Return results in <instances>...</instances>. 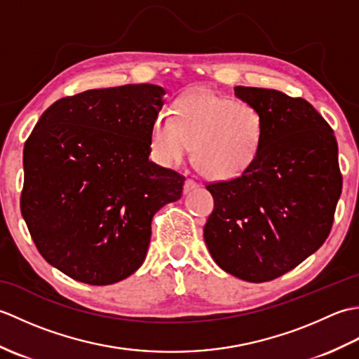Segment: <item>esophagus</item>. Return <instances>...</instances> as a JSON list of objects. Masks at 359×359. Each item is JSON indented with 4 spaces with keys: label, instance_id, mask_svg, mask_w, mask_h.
<instances>
[{
    "label": "esophagus",
    "instance_id": "esophagus-1",
    "mask_svg": "<svg viewBox=\"0 0 359 359\" xmlns=\"http://www.w3.org/2000/svg\"><path fill=\"white\" fill-rule=\"evenodd\" d=\"M197 188H199V184H197V182H194L193 179H187L185 180V185H184V191L185 193L193 191V189H197Z\"/></svg>",
    "mask_w": 359,
    "mask_h": 359
}]
</instances>
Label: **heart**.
Segmentation results:
<instances>
[{
	"label": "heart",
	"mask_w": 359,
	"mask_h": 359,
	"mask_svg": "<svg viewBox=\"0 0 359 359\" xmlns=\"http://www.w3.org/2000/svg\"><path fill=\"white\" fill-rule=\"evenodd\" d=\"M264 134L256 106L203 89L180 97L172 117L152 121L149 147L165 166L184 162L193 147V162L203 175L233 180L255 165Z\"/></svg>",
	"instance_id": "b5f03b06"
}]
</instances>
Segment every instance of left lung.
Returning a JSON list of instances; mask_svg holds the SVG:
<instances>
[{"label": "left lung", "mask_w": 359, "mask_h": 359, "mask_svg": "<svg viewBox=\"0 0 359 359\" xmlns=\"http://www.w3.org/2000/svg\"><path fill=\"white\" fill-rule=\"evenodd\" d=\"M264 118L255 165L233 180L208 184L215 210L203 238L216 264L248 282L273 280L329 238L342 189L333 129L301 97L236 86Z\"/></svg>", "instance_id": "1"}]
</instances>
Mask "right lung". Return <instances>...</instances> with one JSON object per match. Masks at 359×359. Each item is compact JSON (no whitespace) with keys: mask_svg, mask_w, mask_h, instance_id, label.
I'll use <instances>...</instances> for the list:
<instances>
[{"mask_svg":"<svg viewBox=\"0 0 359 359\" xmlns=\"http://www.w3.org/2000/svg\"><path fill=\"white\" fill-rule=\"evenodd\" d=\"M165 89L125 85L60 98L25 143L21 215L36 250L66 276L109 285L139 269L151 220L185 177L151 162Z\"/></svg>","mask_w":359,"mask_h":359,"instance_id":"obj_1","label":"right lung"}]
</instances>
